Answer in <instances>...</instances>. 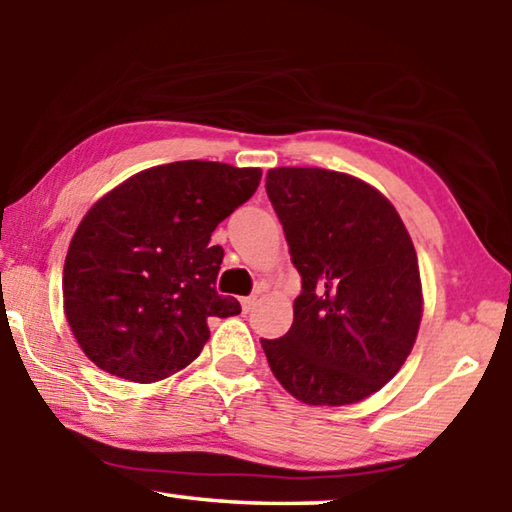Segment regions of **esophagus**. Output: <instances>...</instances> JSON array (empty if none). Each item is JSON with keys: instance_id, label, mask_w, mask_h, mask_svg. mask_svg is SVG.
<instances>
[{"instance_id": "1", "label": "esophagus", "mask_w": 512, "mask_h": 512, "mask_svg": "<svg viewBox=\"0 0 512 512\" xmlns=\"http://www.w3.org/2000/svg\"><path fill=\"white\" fill-rule=\"evenodd\" d=\"M255 300H257L255 296H246V298H241V309H244V314H248V311L255 307Z\"/></svg>"}]
</instances>
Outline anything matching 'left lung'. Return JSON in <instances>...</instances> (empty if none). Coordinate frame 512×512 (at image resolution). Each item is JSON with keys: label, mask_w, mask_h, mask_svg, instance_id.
<instances>
[{"label": "left lung", "mask_w": 512, "mask_h": 512, "mask_svg": "<svg viewBox=\"0 0 512 512\" xmlns=\"http://www.w3.org/2000/svg\"><path fill=\"white\" fill-rule=\"evenodd\" d=\"M266 194L302 277L291 329L262 339L273 375L314 406L377 393L404 366L422 318L400 214L375 187L329 169H271Z\"/></svg>", "instance_id": "left-lung-1"}]
</instances>
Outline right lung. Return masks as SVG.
I'll return each instance as SVG.
<instances>
[{"instance_id":"add662e5","label":"right lung","mask_w":512,"mask_h":512,"mask_svg":"<svg viewBox=\"0 0 512 512\" xmlns=\"http://www.w3.org/2000/svg\"><path fill=\"white\" fill-rule=\"evenodd\" d=\"M259 180V169L185 160L135 173L94 203L63 271L67 323L90 361L137 384L167 379L201 354L207 318L239 314V300L214 287L223 248L210 239Z\"/></svg>"}]
</instances>
